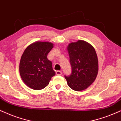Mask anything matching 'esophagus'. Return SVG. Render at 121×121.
Instances as JSON below:
<instances>
[{
    "label": "esophagus",
    "mask_w": 121,
    "mask_h": 121,
    "mask_svg": "<svg viewBox=\"0 0 121 121\" xmlns=\"http://www.w3.org/2000/svg\"><path fill=\"white\" fill-rule=\"evenodd\" d=\"M56 75H60L62 74V72L61 71H56Z\"/></svg>",
    "instance_id": "1"
}]
</instances>
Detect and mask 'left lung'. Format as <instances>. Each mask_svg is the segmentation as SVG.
Returning a JSON list of instances; mask_svg holds the SVG:
<instances>
[{"label":"left lung","instance_id":"left-lung-1","mask_svg":"<svg viewBox=\"0 0 121 121\" xmlns=\"http://www.w3.org/2000/svg\"><path fill=\"white\" fill-rule=\"evenodd\" d=\"M72 71L65 76L68 86L75 91H82L90 86L97 78L98 60L92 45L79 40L69 44L68 48Z\"/></svg>","mask_w":121,"mask_h":121}]
</instances>
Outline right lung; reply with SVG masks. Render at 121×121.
<instances>
[{
    "label": "right lung",
    "mask_w": 121,
    "mask_h": 121,
    "mask_svg": "<svg viewBox=\"0 0 121 121\" xmlns=\"http://www.w3.org/2000/svg\"><path fill=\"white\" fill-rule=\"evenodd\" d=\"M53 47L49 42L37 41L24 50L19 63V73L22 80L30 88L41 90L49 84L55 75L47 55Z\"/></svg>",
    "instance_id": "obj_1"
}]
</instances>
